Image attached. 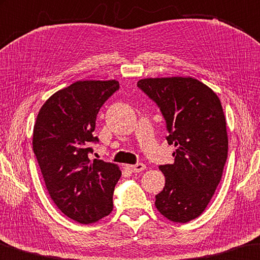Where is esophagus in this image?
Here are the masks:
<instances>
[{"label": "esophagus", "instance_id": "esophagus-1", "mask_svg": "<svg viewBox=\"0 0 260 260\" xmlns=\"http://www.w3.org/2000/svg\"><path fill=\"white\" fill-rule=\"evenodd\" d=\"M124 168L130 173H139L145 169V165L144 164H137V165H125Z\"/></svg>", "mask_w": 260, "mask_h": 260}]
</instances>
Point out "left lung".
Here are the masks:
<instances>
[{"label": "left lung", "mask_w": 260, "mask_h": 260, "mask_svg": "<svg viewBox=\"0 0 260 260\" xmlns=\"http://www.w3.org/2000/svg\"><path fill=\"white\" fill-rule=\"evenodd\" d=\"M137 86L158 105L176 147L173 165H161L165 188L155 207L173 222L201 215L213 197L228 155L226 118L218 95L191 77L140 79Z\"/></svg>", "instance_id": "obj_1"}]
</instances>
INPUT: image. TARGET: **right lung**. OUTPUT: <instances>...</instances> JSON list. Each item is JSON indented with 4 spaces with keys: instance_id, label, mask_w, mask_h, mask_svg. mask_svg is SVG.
<instances>
[{
    "instance_id": "add662e5",
    "label": "right lung",
    "mask_w": 260,
    "mask_h": 260,
    "mask_svg": "<svg viewBox=\"0 0 260 260\" xmlns=\"http://www.w3.org/2000/svg\"><path fill=\"white\" fill-rule=\"evenodd\" d=\"M117 80H79L57 91L39 110L33 129V152L50 198L59 211L88 224L113 211L115 185L122 175L117 165L94 159L91 143L96 115Z\"/></svg>"
}]
</instances>
